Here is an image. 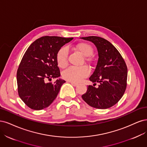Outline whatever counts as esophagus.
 Listing matches in <instances>:
<instances>
[{
	"mask_svg": "<svg viewBox=\"0 0 147 147\" xmlns=\"http://www.w3.org/2000/svg\"><path fill=\"white\" fill-rule=\"evenodd\" d=\"M70 83H71V84L73 86H74V87H76L78 85V84L75 83V82H70Z\"/></svg>",
	"mask_w": 147,
	"mask_h": 147,
	"instance_id": "34e87169",
	"label": "esophagus"
}]
</instances>
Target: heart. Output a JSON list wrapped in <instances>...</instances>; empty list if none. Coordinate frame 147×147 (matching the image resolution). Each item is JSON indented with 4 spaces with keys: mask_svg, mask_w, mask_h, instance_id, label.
Masks as SVG:
<instances>
[{
    "mask_svg": "<svg viewBox=\"0 0 147 147\" xmlns=\"http://www.w3.org/2000/svg\"><path fill=\"white\" fill-rule=\"evenodd\" d=\"M77 49L86 57H88L86 60L88 61H91L92 59L88 56L91 55L93 53V47L86 42H82L77 45ZM68 54L69 50L67 46H63L61 48L56 55L57 63L60 68H63L68 64ZM90 73V69L86 65L75 67L71 66L62 72L63 78L73 82H79L88 76Z\"/></svg>",
    "mask_w": 147,
    "mask_h": 147,
    "instance_id": "1",
    "label": "heart"
}]
</instances>
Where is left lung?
<instances>
[{
	"mask_svg": "<svg viewBox=\"0 0 147 147\" xmlns=\"http://www.w3.org/2000/svg\"><path fill=\"white\" fill-rule=\"evenodd\" d=\"M81 38L93 42L99 56L96 69L89 78L94 84L88 86L82 98L93 107L99 109L111 107L120 101L126 90V64L115 47L106 39L96 36ZM96 82L100 83L98 88L94 87Z\"/></svg>",
	"mask_w": 147,
	"mask_h": 147,
	"instance_id": "1",
	"label": "left lung"
}]
</instances>
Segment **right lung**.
Here are the masks:
<instances>
[{"label":"right lung","mask_w":147,"mask_h":147,"mask_svg":"<svg viewBox=\"0 0 147 147\" xmlns=\"http://www.w3.org/2000/svg\"><path fill=\"white\" fill-rule=\"evenodd\" d=\"M73 38L45 36L36 40L23 55L17 71L18 94L28 107L42 110L54 101L64 80L47 82L59 78L57 52Z\"/></svg>","instance_id":"obj_1"}]
</instances>
